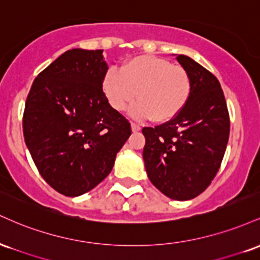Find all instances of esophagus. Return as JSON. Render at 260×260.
<instances>
[{"instance_id":"1","label":"esophagus","mask_w":260,"mask_h":260,"mask_svg":"<svg viewBox=\"0 0 260 260\" xmlns=\"http://www.w3.org/2000/svg\"><path fill=\"white\" fill-rule=\"evenodd\" d=\"M131 128H132V132H134V133L139 132L140 131V127L137 123H131Z\"/></svg>"}]
</instances>
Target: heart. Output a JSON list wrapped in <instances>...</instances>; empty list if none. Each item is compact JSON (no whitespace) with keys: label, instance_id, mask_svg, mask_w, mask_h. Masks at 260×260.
<instances>
[{"label":"heart","instance_id":"obj_1","mask_svg":"<svg viewBox=\"0 0 260 260\" xmlns=\"http://www.w3.org/2000/svg\"><path fill=\"white\" fill-rule=\"evenodd\" d=\"M101 85L115 111H124L137 96L139 100L131 107V115L155 122L175 118L192 92V80L186 68L148 55L129 59L121 70L110 67Z\"/></svg>","mask_w":260,"mask_h":260}]
</instances>
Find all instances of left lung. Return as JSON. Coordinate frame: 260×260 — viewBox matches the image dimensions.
I'll list each match as a JSON object with an SVG mask.
<instances>
[{"label":"left lung","mask_w":260,"mask_h":260,"mask_svg":"<svg viewBox=\"0 0 260 260\" xmlns=\"http://www.w3.org/2000/svg\"><path fill=\"white\" fill-rule=\"evenodd\" d=\"M176 58L190 76V98L175 118L143 128V159L149 180L161 193L189 201L204 192L219 171L229 142L230 116L216 77L188 56Z\"/></svg>","instance_id":"8db88e82"}]
</instances>
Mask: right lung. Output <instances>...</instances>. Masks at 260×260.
<instances>
[{
    "label": "right lung",
    "mask_w": 260,
    "mask_h": 260,
    "mask_svg": "<svg viewBox=\"0 0 260 260\" xmlns=\"http://www.w3.org/2000/svg\"><path fill=\"white\" fill-rule=\"evenodd\" d=\"M103 50L72 49L35 78L23 133L35 166L61 194L89 192L111 172L131 124L107 103Z\"/></svg>",
    "instance_id": "add662e5"
}]
</instances>
